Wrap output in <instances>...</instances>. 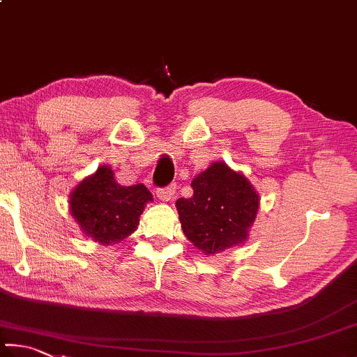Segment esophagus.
Returning a JSON list of instances; mask_svg holds the SVG:
<instances>
[{
    "instance_id": "1",
    "label": "esophagus",
    "mask_w": 357,
    "mask_h": 357,
    "mask_svg": "<svg viewBox=\"0 0 357 357\" xmlns=\"http://www.w3.org/2000/svg\"><path fill=\"white\" fill-rule=\"evenodd\" d=\"M174 192H176V185L172 184V185L162 187V189H158L156 190V195L162 201H170L174 197Z\"/></svg>"
}]
</instances>
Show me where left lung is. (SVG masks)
Segmentation results:
<instances>
[{"label":"left lung","mask_w":357,"mask_h":357,"mask_svg":"<svg viewBox=\"0 0 357 357\" xmlns=\"http://www.w3.org/2000/svg\"><path fill=\"white\" fill-rule=\"evenodd\" d=\"M192 198L176 209L185 237L204 255H215L248 238L259 209V195L242 173L212 162L192 181Z\"/></svg>","instance_id":"1"}]
</instances>
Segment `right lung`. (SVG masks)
Returning a JSON list of instances; mask_svg holds the SVG:
<instances>
[{"mask_svg":"<svg viewBox=\"0 0 357 357\" xmlns=\"http://www.w3.org/2000/svg\"><path fill=\"white\" fill-rule=\"evenodd\" d=\"M151 192L144 184L120 185L111 167H98L70 193V212L84 234L101 245H114L137 229Z\"/></svg>","mask_w":357,"mask_h":357,"instance_id":"right-lung-1","label":"right lung"}]
</instances>
